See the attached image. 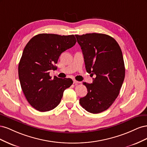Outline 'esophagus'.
Returning <instances> with one entry per match:
<instances>
[{"label": "esophagus", "instance_id": "obj_1", "mask_svg": "<svg viewBox=\"0 0 147 147\" xmlns=\"http://www.w3.org/2000/svg\"><path fill=\"white\" fill-rule=\"evenodd\" d=\"M73 82H74V84H77V83H80V82H78V81L75 80H73Z\"/></svg>", "mask_w": 147, "mask_h": 147}]
</instances>
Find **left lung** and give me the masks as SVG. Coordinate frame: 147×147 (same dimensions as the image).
Returning a JSON list of instances; mask_svg holds the SVG:
<instances>
[{
  "label": "left lung",
  "instance_id": "8db88e82",
  "mask_svg": "<svg viewBox=\"0 0 147 147\" xmlns=\"http://www.w3.org/2000/svg\"><path fill=\"white\" fill-rule=\"evenodd\" d=\"M81 47L86 72L95 75L91 84L83 82L88 93L80 104L88 112L107 110L117 99L125 77L121 48L115 40L104 34L75 35Z\"/></svg>",
  "mask_w": 147,
  "mask_h": 147
}]
</instances>
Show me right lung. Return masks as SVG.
<instances>
[{
  "instance_id": "add662e5",
  "label": "right lung",
  "mask_w": 147,
  "mask_h": 147,
  "mask_svg": "<svg viewBox=\"0 0 147 147\" xmlns=\"http://www.w3.org/2000/svg\"><path fill=\"white\" fill-rule=\"evenodd\" d=\"M74 35L40 34L26 45L18 65L22 90L30 105L39 112H48L59 105L65 89L73 83L70 78H51L62 53L76 43Z\"/></svg>"
}]
</instances>
